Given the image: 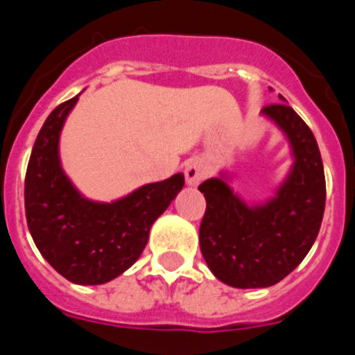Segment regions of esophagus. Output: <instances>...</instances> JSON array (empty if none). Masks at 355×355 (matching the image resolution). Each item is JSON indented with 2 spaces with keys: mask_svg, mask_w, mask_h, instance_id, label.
<instances>
[{
  "mask_svg": "<svg viewBox=\"0 0 355 355\" xmlns=\"http://www.w3.org/2000/svg\"><path fill=\"white\" fill-rule=\"evenodd\" d=\"M184 178L190 187H197L206 178V168L199 159H190L184 167Z\"/></svg>",
  "mask_w": 355,
  "mask_h": 355,
  "instance_id": "esophagus-1",
  "label": "esophagus"
}]
</instances>
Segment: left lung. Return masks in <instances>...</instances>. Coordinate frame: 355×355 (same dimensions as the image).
<instances>
[{"label":"left lung","instance_id":"8db88e82","mask_svg":"<svg viewBox=\"0 0 355 355\" xmlns=\"http://www.w3.org/2000/svg\"><path fill=\"white\" fill-rule=\"evenodd\" d=\"M261 114L286 135L293 155L275 197L247 205L225 174L199 184L206 197L200 252L213 275L233 288H268L283 281L306 258L324 218L325 175L315 135L286 103L265 106Z\"/></svg>","mask_w":355,"mask_h":355}]
</instances>
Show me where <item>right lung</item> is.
Listing matches in <instances>:
<instances>
[{
	"label": "right lung",
	"instance_id": "right-lung-1",
	"mask_svg": "<svg viewBox=\"0 0 355 355\" xmlns=\"http://www.w3.org/2000/svg\"><path fill=\"white\" fill-rule=\"evenodd\" d=\"M78 96L53 110L31 149L24 180V209L31 238L44 259L74 284H105L140 258L150 225L184 184L174 174L112 202L81 196L60 165L58 142Z\"/></svg>",
	"mask_w": 355,
	"mask_h": 355
}]
</instances>
